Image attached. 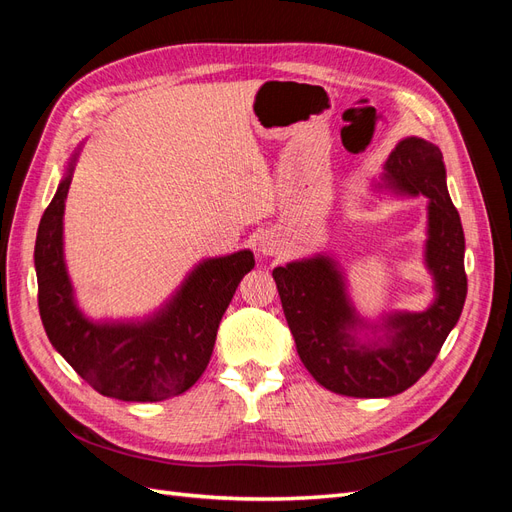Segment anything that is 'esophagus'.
Instances as JSON below:
<instances>
[{"instance_id":"obj_1","label":"esophagus","mask_w":512,"mask_h":512,"mask_svg":"<svg viewBox=\"0 0 512 512\" xmlns=\"http://www.w3.org/2000/svg\"><path fill=\"white\" fill-rule=\"evenodd\" d=\"M260 250H262V254H273L275 252V245H273V241L269 237H262Z\"/></svg>"}]
</instances>
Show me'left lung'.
<instances>
[{
	"instance_id": "1",
	"label": "left lung",
	"mask_w": 512,
	"mask_h": 512,
	"mask_svg": "<svg viewBox=\"0 0 512 512\" xmlns=\"http://www.w3.org/2000/svg\"><path fill=\"white\" fill-rule=\"evenodd\" d=\"M384 177L399 192L429 198L427 267L438 290L425 312L389 316V346H356L348 333L356 316L346 299L342 273L329 258L290 262L273 271L303 365L324 389L348 397H391L410 389L436 361L468 294L466 239L446 190L442 151L423 138H404L386 160Z\"/></svg>"
}]
</instances>
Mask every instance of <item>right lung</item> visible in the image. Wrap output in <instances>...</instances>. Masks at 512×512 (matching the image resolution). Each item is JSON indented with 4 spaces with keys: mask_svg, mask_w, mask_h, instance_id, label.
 <instances>
[{
    "mask_svg": "<svg viewBox=\"0 0 512 512\" xmlns=\"http://www.w3.org/2000/svg\"><path fill=\"white\" fill-rule=\"evenodd\" d=\"M70 183L72 164L42 215L36 237L38 307L46 335L100 395L162 401L185 393L209 365L220 320L243 275L254 269V254L243 250L198 265L177 297L147 322H89L74 305L61 247Z\"/></svg>",
    "mask_w": 512,
    "mask_h": 512,
    "instance_id": "add662e5",
    "label": "right lung"
}]
</instances>
